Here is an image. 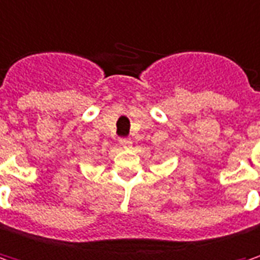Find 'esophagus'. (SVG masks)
Returning <instances> with one entry per match:
<instances>
[{"instance_id": "1", "label": "esophagus", "mask_w": 260, "mask_h": 260, "mask_svg": "<svg viewBox=\"0 0 260 260\" xmlns=\"http://www.w3.org/2000/svg\"><path fill=\"white\" fill-rule=\"evenodd\" d=\"M119 144H120L123 148H131V147H132V141H131V140H128V138H123V140H120V141H119Z\"/></svg>"}]
</instances>
